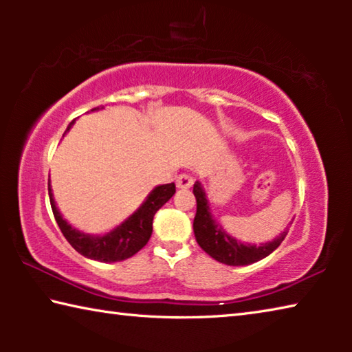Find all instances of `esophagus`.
<instances>
[{"label":"esophagus","instance_id":"esophagus-1","mask_svg":"<svg viewBox=\"0 0 352 352\" xmlns=\"http://www.w3.org/2000/svg\"><path fill=\"white\" fill-rule=\"evenodd\" d=\"M194 184V178L188 174H182L177 177V188L180 189H188Z\"/></svg>","mask_w":352,"mask_h":352}]
</instances>
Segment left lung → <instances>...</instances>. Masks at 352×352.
I'll return each instance as SVG.
<instances>
[{"instance_id": "8db88e82", "label": "left lung", "mask_w": 352, "mask_h": 352, "mask_svg": "<svg viewBox=\"0 0 352 352\" xmlns=\"http://www.w3.org/2000/svg\"><path fill=\"white\" fill-rule=\"evenodd\" d=\"M194 195L197 200V212L194 217V234L201 250L219 262L226 265H248L253 262L264 259L281 245L287 231L273 239L272 242L261 243V245H250L234 239L225 233V230L214 220L208 206L205 190L199 182L194 184Z\"/></svg>"}]
</instances>
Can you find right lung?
Here are the masks:
<instances>
[{
  "label": "right lung",
  "mask_w": 352,
  "mask_h": 352,
  "mask_svg": "<svg viewBox=\"0 0 352 352\" xmlns=\"http://www.w3.org/2000/svg\"><path fill=\"white\" fill-rule=\"evenodd\" d=\"M73 124L74 121L69 124L67 132ZM47 190H50V201L52 212H54L56 222L63 233L65 239L71 243V247H73L77 253H80L88 259L100 262H118L138 253L148 242V239H151L155 212H157L160 208L175 194V184L169 183L155 188L152 192L148 194L144 204H142L126 222H122L118 228L104 236H90L73 228V226L62 217V214L58 212L56 201L52 199L51 184L47 186Z\"/></svg>",
  "instance_id": "obj_1"
}]
</instances>
